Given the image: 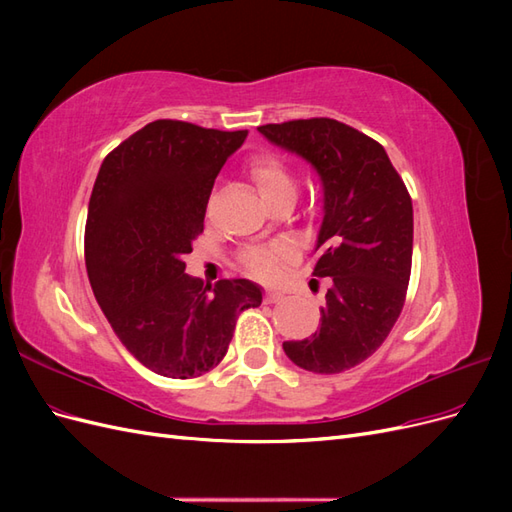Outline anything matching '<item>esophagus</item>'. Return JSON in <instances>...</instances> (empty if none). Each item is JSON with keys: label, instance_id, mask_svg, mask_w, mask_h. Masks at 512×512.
Listing matches in <instances>:
<instances>
[{"label": "esophagus", "instance_id": "1", "mask_svg": "<svg viewBox=\"0 0 512 512\" xmlns=\"http://www.w3.org/2000/svg\"><path fill=\"white\" fill-rule=\"evenodd\" d=\"M282 297H284L282 292H277V290H267V292H265V303H277V301H280Z\"/></svg>", "mask_w": 512, "mask_h": 512}]
</instances>
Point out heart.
I'll return each mask as SVG.
<instances>
[{
    "instance_id": "heart-1",
    "label": "heart",
    "mask_w": 512,
    "mask_h": 512,
    "mask_svg": "<svg viewBox=\"0 0 512 512\" xmlns=\"http://www.w3.org/2000/svg\"><path fill=\"white\" fill-rule=\"evenodd\" d=\"M247 173H250L256 190L265 200H271L286 192H294L292 170L275 153H256L250 164H247ZM294 258H297V250L288 241H277L247 250L241 256V267L252 277H258V280H273Z\"/></svg>"
}]
</instances>
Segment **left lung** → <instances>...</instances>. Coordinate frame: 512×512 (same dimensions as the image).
Instances as JSON below:
<instances>
[{"label": "left lung", "mask_w": 512, "mask_h": 512, "mask_svg": "<svg viewBox=\"0 0 512 512\" xmlns=\"http://www.w3.org/2000/svg\"><path fill=\"white\" fill-rule=\"evenodd\" d=\"M312 164L324 188L314 277H327L320 327L284 342L288 359L312 374H342L369 359L404 309L412 271V198L384 147L329 117L258 128ZM318 282V280H314Z\"/></svg>", "instance_id": "8db88e82"}]
</instances>
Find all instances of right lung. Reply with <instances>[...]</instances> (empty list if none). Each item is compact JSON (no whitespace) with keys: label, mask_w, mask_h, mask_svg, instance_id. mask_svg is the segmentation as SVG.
<instances>
[{"label":"right lung","mask_w":512,"mask_h":512,"mask_svg":"<svg viewBox=\"0 0 512 512\" xmlns=\"http://www.w3.org/2000/svg\"><path fill=\"white\" fill-rule=\"evenodd\" d=\"M245 136L158 119L100 166L85 224L89 284L119 342L160 376L218 367L237 316L262 303L250 280L203 286L183 262L203 235L213 181Z\"/></svg>","instance_id":"add662e5"}]
</instances>
